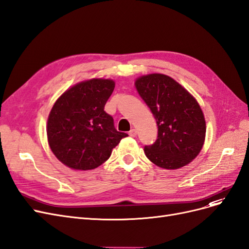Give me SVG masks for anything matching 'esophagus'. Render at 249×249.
Segmentation results:
<instances>
[{"instance_id":"34e87169","label":"esophagus","mask_w":249,"mask_h":249,"mask_svg":"<svg viewBox=\"0 0 249 249\" xmlns=\"http://www.w3.org/2000/svg\"><path fill=\"white\" fill-rule=\"evenodd\" d=\"M129 135L131 137H136L137 136V131L135 129H132L130 132H129Z\"/></svg>"}]
</instances>
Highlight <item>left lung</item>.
<instances>
[{
	"label": "left lung",
	"mask_w": 249,
	"mask_h": 249,
	"mask_svg": "<svg viewBox=\"0 0 249 249\" xmlns=\"http://www.w3.org/2000/svg\"><path fill=\"white\" fill-rule=\"evenodd\" d=\"M135 86L157 120L158 139L144 147L157 166L178 169L199 154L206 137V120L196 100L172 78L150 73Z\"/></svg>",
	"instance_id": "left-lung-1"
}]
</instances>
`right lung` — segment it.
<instances>
[{
	"label": "right lung",
	"mask_w": 249,
	"mask_h": 249,
	"mask_svg": "<svg viewBox=\"0 0 249 249\" xmlns=\"http://www.w3.org/2000/svg\"><path fill=\"white\" fill-rule=\"evenodd\" d=\"M115 83L91 79L78 83L59 97L48 118L50 147L59 161L77 170H90L106 162L127 134L118 132L104 111Z\"/></svg>",
	"instance_id": "1"
}]
</instances>
